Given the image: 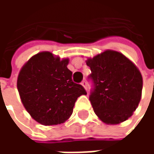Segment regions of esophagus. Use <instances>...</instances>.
Returning a JSON list of instances; mask_svg holds the SVG:
<instances>
[{"label": "esophagus", "instance_id": "obj_1", "mask_svg": "<svg viewBox=\"0 0 154 154\" xmlns=\"http://www.w3.org/2000/svg\"><path fill=\"white\" fill-rule=\"evenodd\" d=\"M82 85L83 86V87L85 88V89H87V82H85V81H83V82H82Z\"/></svg>", "mask_w": 154, "mask_h": 154}]
</instances>
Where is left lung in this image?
<instances>
[{"mask_svg": "<svg viewBox=\"0 0 154 154\" xmlns=\"http://www.w3.org/2000/svg\"><path fill=\"white\" fill-rule=\"evenodd\" d=\"M92 83L89 100L104 123L116 125L128 119L142 94L141 73L131 61L116 51H106L87 61Z\"/></svg>", "mask_w": 154, "mask_h": 154, "instance_id": "obj_1", "label": "left lung"}]
</instances>
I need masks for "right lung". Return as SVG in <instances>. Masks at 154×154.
<instances>
[{"mask_svg":"<svg viewBox=\"0 0 154 154\" xmlns=\"http://www.w3.org/2000/svg\"><path fill=\"white\" fill-rule=\"evenodd\" d=\"M67 59L60 61L49 52L36 54L19 74L17 88L24 106L32 118L44 125L67 120L75 102L87 91L72 82Z\"/></svg>","mask_w":154,"mask_h":154,"instance_id":"right-lung-1","label":"right lung"}]
</instances>
